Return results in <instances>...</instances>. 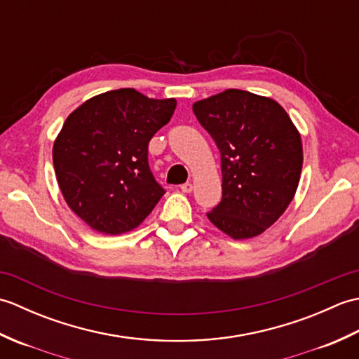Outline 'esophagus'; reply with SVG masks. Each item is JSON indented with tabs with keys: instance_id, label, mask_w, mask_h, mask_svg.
Here are the masks:
<instances>
[{
	"instance_id": "esophagus-1",
	"label": "esophagus",
	"mask_w": 359,
	"mask_h": 359,
	"mask_svg": "<svg viewBox=\"0 0 359 359\" xmlns=\"http://www.w3.org/2000/svg\"><path fill=\"white\" fill-rule=\"evenodd\" d=\"M180 189H182V191H184V193H191V191H193V184H189V182H188V184L182 185Z\"/></svg>"
}]
</instances>
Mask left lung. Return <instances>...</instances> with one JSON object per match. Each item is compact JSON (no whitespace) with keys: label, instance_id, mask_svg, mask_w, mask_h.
<instances>
[{"label":"left lung","instance_id":"left-lung-1","mask_svg":"<svg viewBox=\"0 0 359 359\" xmlns=\"http://www.w3.org/2000/svg\"><path fill=\"white\" fill-rule=\"evenodd\" d=\"M216 142L222 201L210 222L241 241L264 233L293 201L302 170L301 134L273 98L226 89L193 104Z\"/></svg>","mask_w":359,"mask_h":359}]
</instances>
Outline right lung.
Wrapping results in <instances>:
<instances>
[{"mask_svg":"<svg viewBox=\"0 0 359 359\" xmlns=\"http://www.w3.org/2000/svg\"><path fill=\"white\" fill-rule=\"evenodd\" d=\"M175 104L123 88L89 98L66 118L53 168L66 203L93 230L131 231L165 194L149 170L148 143Z\"/></svg>","mask_w":359,"mask_h":359,"instance_id":"right-lung-1","label":"right lung"}]
</instances>
